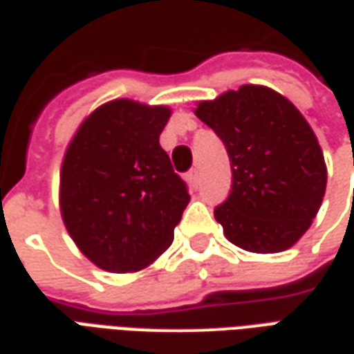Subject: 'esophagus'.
Masks as SVG:
<instances>
[{
    "mask_svg": "<svg viewBox=\"0 0 354 354\" xmlns=\"http://www.w3.org/2000/svg\"><path fill=\"white\" fill-rule=\"evenodd\" d=\"M187 180L192 185V187H196L198 185V180H200V175H198V169H190L187 174Z\"/></svg>",
    "mask_w": 354,
    "mask_h": 354,
    "instance_id": "1",
    "label": "esophagus"
}]
</instances>
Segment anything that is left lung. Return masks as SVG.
I'll list each match as a JSON object with an SVG mask.
<instances>
[{
    "instance_id": "left-lung-1",
    "label": "left lung",
    "mask_w": 354,
    "mask_h": 354,
    "mask_svg": "<svg viewBox=\"0 0 354 354\" xmlns=\"http://www.w3.org/2000/svg\"><path fill=\"white\" fill-rule=\"evenodd\" d=\"M196 115L230 156L232 190L215 207L224 236L262 254L292 247L326 190L324 156L308 120L286 97L254 84L202 102Z\"/></svg>"
}]
</instances>
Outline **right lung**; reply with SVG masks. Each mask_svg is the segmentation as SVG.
<instances>
[{
	"mask_svg": "<svg viewBox=\"0 0 354 354\" xmlns=\"http://www.w3.org/2000/svg\"><path fill=\"white\" fill-rule=\"evenodd\" d=\"M171 111L115 100L75 133L60 174L62 216L82 254L113 273L138 272L174 241L190 202L160 133Z\"/></svg>",
	"mask_w": 354,
	"mask_h": 354,
	"instance_id": "add662e5",
	"label": "right lung"
}]
</instances>
